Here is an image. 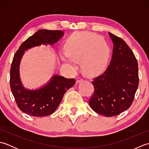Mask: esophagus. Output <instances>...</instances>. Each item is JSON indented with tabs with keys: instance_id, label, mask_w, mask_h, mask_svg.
Masks as SVG:
<instances>
[{
	"instance_id": "obj_1",
	"label": "esophagus",
	"mask_w": 149,
	"mask_h": 149,
	"mask_svg": "<svg viewBox=\"0 0 149 149\" xmlns=\"http://www.w3.org/2000/svg\"><path fill=\"white\" fill-rule=\"evenodd\" d=\"M82 81H83V80L82 79H81V78H79V79H77V80L76 81V83L79 84V83H80L81 82H82Z\"/></svg>"
}]
</instances>
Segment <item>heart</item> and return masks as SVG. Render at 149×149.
<instances>
[{
  "label": "heart",
  "instance_id": "b5f03b06",
  "mask_svg": "<svg viewBox=\"0 0 149 149\" xmlns=\"http://www.w3.org/2000/svg\"><path fill=\"white\" fill-rule=\"evenodd\" d=\"M66 52H61L60 58L72 70L77 69L76 63L81 62L85 74L95 75L106 69L110 49L100 36L93 33L81 32L73 34L65 45Z\"/></svg>",
  "mask_w": 149,
  "mask_h": 149
}]
</instances>
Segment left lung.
Segmentation results:
<instances>
[{
  "label": "left lung",
  "instance_id": "obj_1",
  "mask_svg": "<svg viewBox=\"0 0 149 149\" xmlns=\"http://www.w3.org/2000/svg\"><path fill=\"white\" fill-rule=\"evenodd\" d=\"M113 43L110 64L94 79V93L89 101L94 111L107 117L118 115L133 102L139 84L137 60L124 41L112 33Z\"/></svg>",
  "mask_w": 149,
  "mask_h": 149
}]
</instances>
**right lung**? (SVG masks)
<instances>
[{
    "label": "right lung",
    "instance_id": "obj_1",
    "mask_svg": "<svg viewBox=\"0 0 149 149\" xmlns=\"http://www.w3.org/2000/svg\"><path fill=\"white\" fill-rule=\"evenodd\" d=\"M61 30L41 29L30 36L14 55L10 70V87L18 107L22 112L33 116H46L58 108L64 94L75 83L74 79L54 75L44 86L36 90L25 88L20 76V64L25 50L41 45H52L64 35Z\"/></svg>",
    "mask_w": 149,
    "mask_h": 149
}]
</instances>
